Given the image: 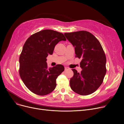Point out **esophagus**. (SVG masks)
Segmentation results:
<instances>
[{
  "instance_id": "esophagus-1",
  "label": "esophagus",
  "mask_w": 124,
  "mask_h": 124,
  "mask_svg": "<svg viewBox=\"0 0 124 124\" xmlns=\"http://www.w3.org/2000/svg\"><path fill=\"white\" fill-rule=\"evenodd\" d=\"M69 68H68L67 67H65V71H66V70H69Z\"/></svg>"
}]
</instances>
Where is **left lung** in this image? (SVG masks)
Segmentation results:
<instances>
[{
	"instance_id": "1",
	"label": "left lung",
	"mask_w": 124,
	"mask_h": 124,
	"mask_svg": "<svg viewBox=\"0 0 124 124\" xmlns=\"http://www.w3.org/2000/svg\"><path fill=\"white\" fill-rule=\"evenodd\" d=\"M65 36L75 48L76 57L81 58V72L72 70L71 88L82 95L93 93L102 84L106 75V57L99 41L90 32L81 31L65 33Z\"/></svg>"
}]
</instances>
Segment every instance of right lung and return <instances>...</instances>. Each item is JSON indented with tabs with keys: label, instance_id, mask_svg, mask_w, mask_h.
<instances>
[{
	"label": "right lung",
	"instance_id": "obj_1",
	"mask_svg": "<svg viewBox=\"0 0 124 124\" xmlns=\"http://www.w3.org/2000/svg\"><path fill=\"white\" fill-rule=\"evenodd\" d=\"M66 40L61 32L44 30L31 35L25 41L19 56V73L32 93L45 95L56 88L57 78L64 71V67L58 64L48 68L46 58L53 54L58 42Z\"/></svg>",
	"mask_w": 124,
	"mask_h": 124
}]
</instances>
